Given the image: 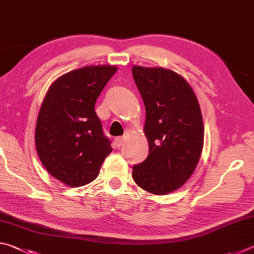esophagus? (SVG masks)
<instances>
[{
  "instance_id": "1",
  "label": "esophagus",
  "mask_w": 254,
  "mask_h": 254,
  "mask_svg": "<svg viewBox=\"0 0 254 254\" xmlns=\"http://www.w3.org/2000/svg\"><path fill=\"white\" fill-rule=\"evenodd\" d=\"M123 142H124V137H117V139L114 140V145L117 148H120L123 144Z\"/></svg>"
}]
</instances>
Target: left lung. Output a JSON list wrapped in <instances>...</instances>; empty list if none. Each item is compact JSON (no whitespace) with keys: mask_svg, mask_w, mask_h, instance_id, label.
Returning <instances> with one entry per match:
<instances>
[{"mask_svg":"<svg viewBox=\"0 0 254 254\" xmlns=\"http://www.w3.org/2000/svg\"><path fill=\"white\" fill-rule=\"evenodd\" d=\"M145 107L149 156L133 166L137 186L154 195L177 190L194 174L204 145L198 100L182 75L163 67L133 66Z\"/></svg>","mask_w":254,"mask_h":254,"instance_id":"obj_1","label":"left lung"}]
</instances>
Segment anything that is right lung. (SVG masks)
<instances>
[{"label": "right lung", "mask_w": 254, "mask_h": 254, "mask_svg": "<svg viewBox=\"0 0 254 254\" xmlns=\"http://www.w3.org/2000/svg\"><path fill=\"white\" fill-rule=\"evenodd\" d=\"M117 66H86L58 77L47 92L37 119L34 141L48 173L69 187L95 180L112 152L95 103Z\"/></svg>", "instance_id": "add662e5"}]
</instances>
